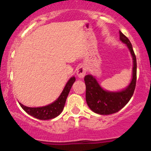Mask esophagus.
Segmentation results:
<instances>
[{
	"instance_id": "1",
	"label": "esophagus",
	"mask_w": 151,
	"mask_h": 151,
	"mask_svg": "<svg viewBox=\"0 0 151 151\" xmlns=\"http://www.w3.org/2000/svg\"><path fill=\"white\" fill-rule=\"evenodd\" d=\"M87 72L86 67L84 65H82L80 67H78L77 69V75L78 76L79 78H83Z\"/></svg>"
}]
</instances>
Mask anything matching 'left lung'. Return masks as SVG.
Wrapping results in <instances>:
<instances>
[{
	"label": "left lung",
	"instance_id": "left-lung-1",
	"mask_svg": "<svg viewBox=\"0 0 151 151\" xmlns=\"http://www.w3.org/2000/svg\"><path fill=\"white\" fill-rule=\"evenodd\" d=\"M120 40L126 45L133 60L132 77L126 88L119 91H106L99 84L96 79L91 74L85 77L86 86L85 99L88 106L93 112L99 115H110L121 110L131 99L134 92L137 81V59L130 41L119 31Z\"/></svg>",
	"mask_w": 151,
	"mask_h": 151
}]
</instances>
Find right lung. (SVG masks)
I'll use <instances>...</instances> for the list:
<instances>
[{
    "instance_id": "1",
    "label": "right lung",
    "mask_w": 151,
    "mask_h": 151,
    "mask_svg": "<svg viewBox=\"0 0 151 151\" xmlns=\"http://www.w3.org/2000/svg\"><path fill=\"white\" fill-rule=\"evenodd\" d=\"M75 77H71L67 82L63 91L58 98L51 104L40 107H29L19 102L21 107L31 116L39 120H50L58 116L63 111L67 96L73 83L75 82Z\"/></svg>"
}]
</instances>
